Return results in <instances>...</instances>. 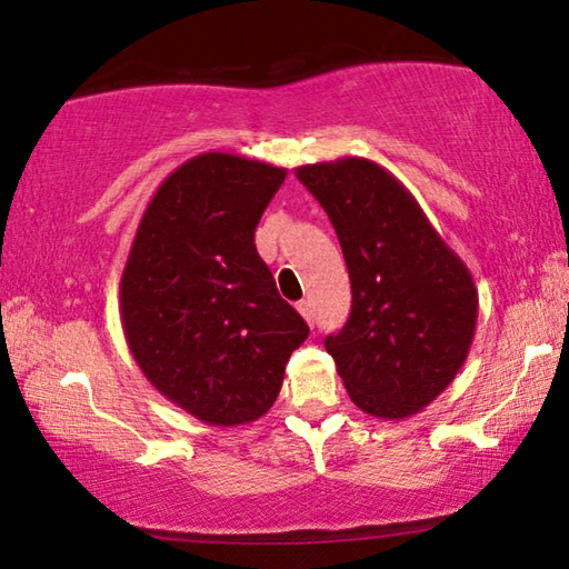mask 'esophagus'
Listing matches in <instances>:
<instances>
[{
  "instance_id": "1",
  "label": "esophagus",
  "mask_w": 569,
  "mask_h": 569,
  "mask_svg": "<svg viewBox=\"0 0 569 569\" xmlns=\"http://www.w3.org/2000/svg\"><path fill=\"white\" fill-rule=\"evenodd\" d=\"M296 308H298V313H301L303 319H306V323H313V321H316L313 308H311V301H301V303H298Z\"/></svg>"
}]
</instances>
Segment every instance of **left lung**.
I'll list each match as a JSON object with an SVG mask.
<instances>
[{"mask_svg": "<svg viewBox=\"0 0 569 569\" xmlns=\"http://www.w3.org/2000/svg\"><path fill=\"white\" fill-rule=\"evenodd\" d=\"M296 178L329 213L351 278V316L326 351L356 407L409 419L467 361L479 311L475 278L379 162H313L296 168Z\"/></svg>", "mask_w": 569, "mask_h": 569, "instance_id": "obj_1", "label": "left lung"}]
</instances>
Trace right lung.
Segmentation results:
<instances>
[{
  "mask_svg": "<svg viewBox=\"0 0 569 569\" xmlns=\"http://www.w3.org/2000/svg\"><path fill=\"white\" fill-rule=\"evenodd\" d=\"M286 168L203 152L160 182L120 278L124 341L162 397L208 427L273 407L308 326L281 296L253 233Z\"/></svg>",
  "mask_w": 569,
  "mask_h": 569,
  "instance_id": "add662e5",
  "label": "right lung"
}]
</instances>
